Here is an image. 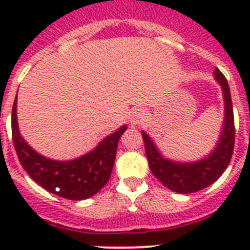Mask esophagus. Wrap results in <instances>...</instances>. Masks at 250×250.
I'll return each instance as SVG.
<instances>
[{"mask_svg":"<svg viewBox=\"0 0 250 250\" xmlns=\"http://www.w3.org/2000/svg\"><path fill=\"white\" fill-rule=\"evenodd\" d=\"M145 118V114H144V110L143 109H135L132 110L131 114H130V123L131 125H139L141 121L144 120Z\"/></svg>","mask_w":250,"mask_h":250,"instance_id":"34e87169","label":"esophagus"}]
</instances>
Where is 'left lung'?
<instances>
[{
	"mask_svg": "<svg viewBox=\"0 0 250 250\" xmlns=\"http://www.w3.org/2000/svg\"><path fill=\"white\" fill-rule=\"evenodd\" d=\"M214 77L223 91L224 121L218 143L210 154L196 161H174L163 156L152 139L145 131H141L151 173L167 189L175 193H195L215 183L224 173L233 155L235 129L230 90L228 81L219 68L214 70Z\"/></svg>",
	"mask_w": 250,
	"mask_h": 250,
	"instance_id": "obj_1",
	"label": "left lung"
}]
</instances>
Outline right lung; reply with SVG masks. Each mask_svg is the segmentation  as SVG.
I'll return each instance as SVG.
<instances>
[{
    "label": "right lung",
    "instance_id": "right-lung-1",
    "mask_svg": "<svg viewBox=\"0 0 250 250\" xmlns=\"http://www.w3.org/2000/svg\"><path fill=\"white\" fill-rule=\"evenodd\" d=\"M11 125L13 145L26 173L47 191L70 200L91 198L105 187L111 175L118 143L127 129L123 125L85 155L61 161L41 155L22 138L17 123V96L12 106Z\"/></svg>",
    "mask_w": 250,
    "mask_h": 250
}]
</instances>
